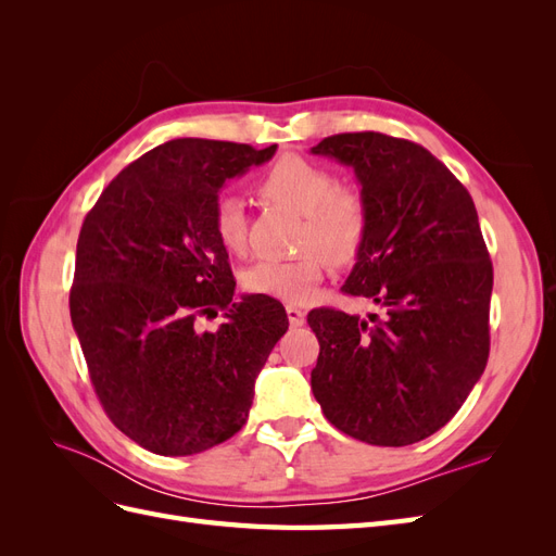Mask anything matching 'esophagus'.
Returning a JSON list of instances; mask_svg holds the SVG:
<instances>
[{
  "label": "esophagus",
  "instance_id": "1",
  "mask_svg": "<svg viewBox=\"0 0 556 556\" xmlns=\"http://www.w3.org/2000/svg\"><path fill=\"white\" fill-rule=\"evenodd\" d=\"M285 311H288V319H290V325H292V327H301V325H304L306 313L301 311L299 306H294V304H288V306H285Z\"/></svg>",
  "mask_w": 556,
  "mask_h": 556
}]
</instances>
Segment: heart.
Wrapping results in <instances>:
<instances>
[{"label": "heart", "mask_w": 556, "mask_h": 556, "mask_svg": "<svg viewBox=\"0 0 556 556\" xmlns=\"http://www.w3.org/2000/svg\"><path fill=\"white\" fill-rule=\"evenodd\" d=\"M255 185L264 199L304 215L301 245L306 252L294 260H260L248 266L245 290L282 301H306L325 278L329 260L348 264L359 255L368 231L366 201L350 185H336L327 166L294 153L268 164ZM213 231L229 252H245L248 215L239 197L223 194L215 201Z\"/></svg>", "instance_id": "1"}]
</instances>
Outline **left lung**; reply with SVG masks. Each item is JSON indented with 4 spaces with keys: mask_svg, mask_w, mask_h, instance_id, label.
<instances>
[{
    "mask_svg": "<svg viewBox=\"0 0 556 556\" xmlns=\"http://www.w3.org/2000/svg\"><path fill=\"white\" fill-rule=\"evenodd\" d=\"M355 169L368 231L343 292L382 308L368 319L313 308V394L329 422L368 445L401 447L445 427L490 357L494 268L478 211L447 166L380 131L313 148Z\"/></svg>",
    "mask_w": 556,
    "mask_h": 556,
    "instance_id": "obj_1",
    "label": "left lung"
}]
</instances>
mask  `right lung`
Wrapping results in <instances>:
<instances>
[{"label": "right lung", "instance_id": "right-lung-1", "mask_svg": "<svg viewBox=\"0 0 556 556\" xmlns=\"http://www.w3.org/2000/svg\"><path fill=\"white\" fill-rule=\"evenodd\" d=\"M276 146L174 139L117 174L83 220L70 311L94 392L134 443L185 457L231 439L255 378L288 331L266 294L233 299L229 255L213 231L227 178ZM226 311L215 332L201 316Z\"/></svg>", "mask_w": 556, "mask_h": 556}]
</instances>
